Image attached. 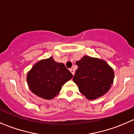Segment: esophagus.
Wrapping results in <instances>:
<instances>
[{"label": "esophagus", "mask_w": 134, "mask_h": 134, "mask_svg": "<svg viewBox=\"0 0 134 134\" xmlns=\"http://www.w3.org/2000/svg\"><path fill=\"white\" fill-rule=\"evenodd\" d=\"M70 71H71V72L72 74V75H75V70L73 69H70Z\"/></svg>", "instance_id": "obj_1"}]
</instances>
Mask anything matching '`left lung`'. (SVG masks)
<instances>
[{"mask_svg":"<svg viewBox=\"0 0 134 134\" xmlns=\"http://www.w3.org/2000/svg\"><path fill=\"white\" fill-rule=\"evenodd\" d=\"M76 64L78 69L72 80L88 99L99 98L109 90L115 73L105 61L84 55Z\"/></svg>","mask_w":134,"mask_h":134,"instance_id":"8db88e82","label":"left lung"}]
</instances>
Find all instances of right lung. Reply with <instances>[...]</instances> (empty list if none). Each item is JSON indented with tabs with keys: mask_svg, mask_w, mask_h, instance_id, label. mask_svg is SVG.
<instances>
[{
	"mask_svg": "<svg viewBox=\"0 0 134 134\" xmlns=\"http://www.w3.org/2000/svg\"><path fill=\"white\" fill-rule=\"evenodd\" d=\"M72 75L62 63L53 57L41 59L32 66L27 75L28 86L32 93L44 99H52Z\"/></svg>",
	"mask_w": 134,
	"mask_h": 134,
	"instance_id": "add662e5",
	"label": "right lung"
}]
</instances>
